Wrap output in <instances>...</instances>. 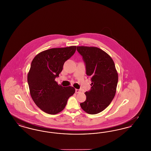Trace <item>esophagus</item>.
<instances>
[{"label":"esophagus","instance_id":"1","mask_svg":"<svg viewBox=\"0 0 151 151\" xmlns=\"http://www.w3.org/2000/svg\"><path fill=\"white\" fill-rule=\"evenodd\" d=\"M75 92H76V93H79L80 92V89H75Z\"/></svg>","mask_w":151,"mask_h":151}]
</instances>
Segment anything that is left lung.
<instances>
[{"mask_svg":"<svg viewBox=\"0 0 151 151\" xmlns=\"http://www.w3.org/2000/svg\"><path fill=\"white\" fill-rule=\"evenodd\" d=\"M86 67V73L91 78L92 86L86 92V100L80 103L82 109L89 114L102 111L113 100L118 81L115 64L104 51L96 47L77 46Z\"/></svg>","mask_w":151,"mask_h":151,"instance_id":"left-lung-1","label":"left lung"}]
</instances>
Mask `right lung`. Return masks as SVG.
<instances>
[{"instance_id": "add662e5", "label": "right lung", "mask_w": 151, "mask_h": 151, "mask_svg": "<svg viewBox=\"0 0 151 151\" xmlns=\"http://www.w3.org/2000/svg\"><path fill=\"white\" fill-rule=\"evenodd\" d=\"M76 49L75 46L52 48L41 52L32 62L28 74L30 93L36 105L47 114L62 111L69 97L75 93L73 87L58 85L55 79Z\"/></svg>"}]
</instances>
